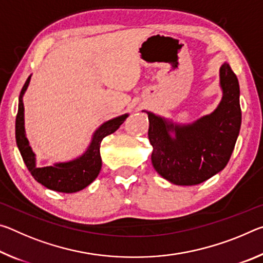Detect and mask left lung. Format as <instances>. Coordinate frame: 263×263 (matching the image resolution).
Here are the masks:
<instances>
[{
  "label": "left lung",
  "instance_id": "obj_1",
  "mask_svg": "<svg viewBox=\"0 0 263 263\" xmlns=\"http://www.w3.org/2000/svg\"><path fill=\"white\" fill-rule=\"evenodd\" d=\"M219 77V105L194 123L180 125L146 111L153 167L172 183H202L222 171L232 155L241 125L239 82L228 62L222 64Z\"/></svg>",
  "mask_w": 263,
  "mask_h": 263
}]
</instances>
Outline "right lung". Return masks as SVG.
Here are the masks:
<instances>
[{
  "mask_svg": "<svg viewBox=\"0 0 263 263\" xmlns=\"http://www.w3.org/2000/svg\"><path fill=\"white\" fill-rule=\"evenodd\" d=\"M31 75L26 80L22 88L18 99V112L16 116V142L23 161L28 167L33 179L46 188L59 191V193L72 194L86 188L100 174L102 167V159L100 154V146L103 138L118 130L124 121L127 118V114L119 116L105 122L97 128L89 147L81 157L68 162L54 163L53 166L37 167L35 166V155L25 136L24 128V104L23 95L30 83Z\"/></svg>",
  "mask_w": 263,
  "mask_h": 263,
  "instance_id": "obj_1",
  "label": "right lung"
}]
</instances>
